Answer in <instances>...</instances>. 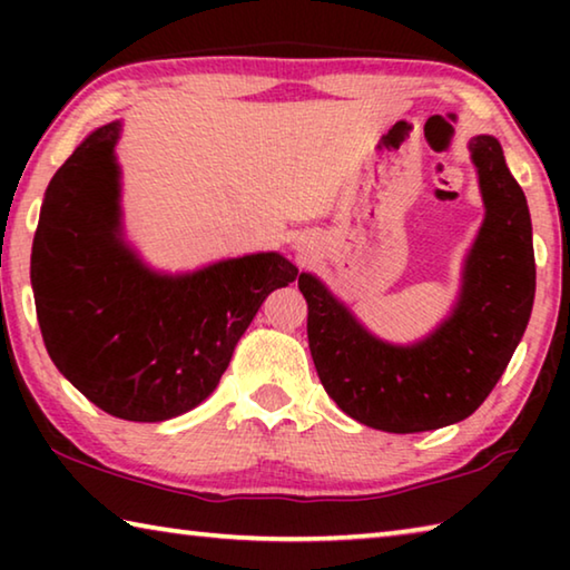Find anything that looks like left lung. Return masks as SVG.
<instances>
[{
    "instance_id": "obj_1",
    "label": "left lung",
    "mask_w": 570,
    "mask_h": 570,
    "mask_svg": "<svg viewBox=\"0 0 570 570\" xmlns=\"http://www.w3.org/2000/svg\"><path fill=\"white\" fill-rule=\"evenodd\" d=\"M470 150L485 224L468 256L455 314L430 340H374L312 274L298 276L316 374L340 410L366 428L407 435L470 417L503 377L528 326L535 256L525 196L495 138L478 135Z\"/></svg>"
}]
</instances>
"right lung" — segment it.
Masks as SVG:
<instances>
[{"label": "right lung", "mask_w": 570, "mask_h": 570, "mask_svg": "<svg viewBox=\"0 0 570 570\" xmlns=\"http://www.w3.org/2000/svg\"><path fill=\"white\" fill-rule=\"evenodd\" d=\"M120 122L102 125L45 193L32 244L37 320L52 362L112 417L160 422L204 402L264 298L298 268L278 254L190 276L150 274L120 240Z\"/></svg>", "instance_id": "right-lung-1"}]
</instances>
